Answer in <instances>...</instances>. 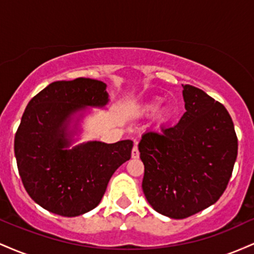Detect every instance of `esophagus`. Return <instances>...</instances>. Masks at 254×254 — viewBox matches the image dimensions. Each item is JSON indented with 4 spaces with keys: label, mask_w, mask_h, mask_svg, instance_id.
Segmentation results:
<instances>
[{
    "label": "esophagus",
    "mask_w": 254,
    "mask_h": 254,
    "mask_svg": "<svg viewBox=\"0 0 254 254\" xmlns=\"http://www.w3.org/2000/svg\"><path fill=\"white\" fill-rule=\"evenodd\" d=\"M131 156H132V159H138L139 156V151H138V148H137V145L135 144L132 148V151H131Z\"/></svg>",
    "instance_id": "34e87169"
}]
</instances>
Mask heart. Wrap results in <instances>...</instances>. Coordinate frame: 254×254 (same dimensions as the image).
I'll return each mask as SVG.
<instances>
[{
  "mask_svg": "<svg viewBox=\"0 0 254 254\" xmlns=\"http://www.w3.org/2000/svg\"><path fill=\"white\" fill-rule=\"evenodd\" d=\"M160 105H161V101L160 100H150L148 101V103H144L141 106V113L145 116L155 115L160 109ZM171 117H172V112L167 106L162 107V109L159 111V113H157V119H159V122L161 124H165L167 123V122H170Z\"/></svg>",
  "mask_w": 254,
  "mask_h": 254,
  "instance_id": "b5f03b06",
  "label": "heart"
}]
</instances>
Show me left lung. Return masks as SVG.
I'll list each match as a JSON object with an SVG mask.
<instances>
[{"label":"left lung","mask_w":254,"mask_h":254,"mask_svg":"<svg viewBox=\"0 0 254 254\" xmlns=\"http://www.w3.org/2000/svg\"><path fill=\"white\" fill-rule=\"evenodd\" d=\"M179 123L148 131L138 143L144 196L160 214L182 220L222 196L238 155V137L226 107L202 89L183 86Z\"/></svg>","instance_id":"left-lung-1"}]
</instances>
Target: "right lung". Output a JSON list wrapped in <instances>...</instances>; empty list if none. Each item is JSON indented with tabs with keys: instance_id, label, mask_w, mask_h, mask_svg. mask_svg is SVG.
<instances>
[{
	"instance_id": "right-lung-1",
	"label": "right lung",
	"mask_w": 254,
	"mask_h": 254,
	"mask_svg": "<svg viewBox=\"0 0 254 254\" xmlns=\"http://www.w3.org/2000/svg\"><path fill=\"white\" fill-rule=\"evenodd\" d=\"M109 103L106 83L93 78L56 81L31 99L14 139L26 191L48 211L74 217L100 203L116 170L130 160L132 141H90L70 147L86 107Z\"/></svg>"
}]
</instances>
